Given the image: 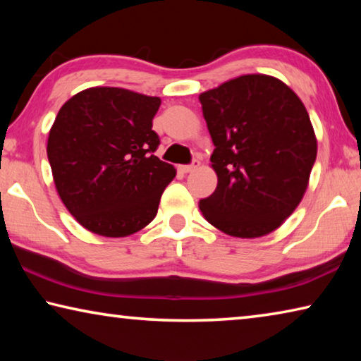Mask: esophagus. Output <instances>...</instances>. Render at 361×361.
Listing matches in <instances>:
<instances>
[{
	"mask_svg": "<svg viewBox=\"0 0 361 361\" xmlns=\"http://www.w3.org/2000/svg\"><path fill=\"white\" fill-rule=\"evenodd\" d=\"M199 167V161H192V164H189V166H181L180 167V170L183 173H189V172H192V170H195Z\"/></svg>",
	"mask_w": 361,
	"mask_h": 361,
	"instance_id": "esophagus-1",
	"label": "esophagus"
}]
</instances>
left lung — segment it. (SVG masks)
I'll use <instances>...</instances> for the list:
<instances>
[{
    "mask_svg": "<svg viewBox=\"0 0 361 361\" xmlns=\"http://www.w3.org/2000/svg\"><path fill=\"white\" fill-rule=\"evenodd\" d=\"M215 145V192L199 202L226 234L253 239L276 231L301 202L317 140L299 97L277 78L245 75L199 95Z\"/></svg>",
    "mask_w": 361,
    "mask_h": 361,
    "instance_id": "obj_1",
    "label": "left lung"
}]
</instances>
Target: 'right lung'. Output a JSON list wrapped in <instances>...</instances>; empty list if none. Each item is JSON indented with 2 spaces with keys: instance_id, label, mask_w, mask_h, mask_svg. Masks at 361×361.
<instances>
[{
  "instance_id": "right-lung-1",
  "label": "right lung",
  "mask_w": 361,
  "mask_h": 361,
  "mask_svg": "<svg viewBox=\"0 0 361 361\" xmlns=\"http://www.w3.org/2000/svg\"><path fill=\"white\" fill-rule=\"evenodd\" d=\"M161 99L119 87H92L60 108L47 138L54 183L85 229L126 237L154 219L175 169L154 156Z\"/></svg>"
}]
</instances>
